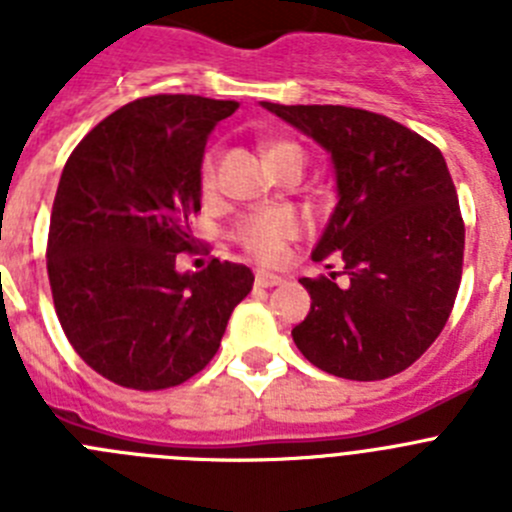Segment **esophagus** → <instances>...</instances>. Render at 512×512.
<instances>
[{
  "mask_svg": "<svg viewBox=\"0 0 512 512\" xmlns=\"http://www.w3.org/2000/svg\"><path fill=\"white\" fill-rule=\"evenodd\" d=\"M284 279L277 274H269V271H256V287H277Z\"/></svg>",
  "mask_w": 512,
  "mask_h": 512,
  "instance_id": "1",
  "label": "esophagus"
}]
</instances>
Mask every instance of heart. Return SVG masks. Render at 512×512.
I'll return each mask as SVG.
<instances>
[{"label":"heart","mask_w":512,"mask_h":512,"mask_svg":"<svg viewBox=\"0 0 512 512\" xmlns=\"http://www.w3.org/2000/svg\"><path fill=\"white\" fill-rule=\"evenodd\" d=\"M266 161L277 164L284 156H302L300 146L292 143V140H269L264 148ZM217 184V151H210L202 156L200 164V187L202 192L210 194ZM300 223L297 217L287 210H269V212H253V215L243 217L238 230H235V241L241 243L251 256H256L259 261H279L284 256V246H287L289 238H295Z\"/></svg>","instance_id":"1"}]
</instances>
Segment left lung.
<instances>
[{
	"instance_id": "obj_1",
	"label": "left lung",
	"mask_w": 512,
	"mask_h": 512,
	"mask_svg": "<svg viewBox=\"0 0 512 512\" xmlns=\"http://www.w3.org/2000/svg\"><path fill=\"white\" fill-rule=\"evenodd\" d=\"M261 104L320 143L336 169L338 205L312 261L336 253L343 271L302 279L312 305L292 328L297 348L333 377L400 374L438 338L461 282L464 220L441 151L377 112ZM336 273L349 277L343 288Z\"/></svg>"
}]
</instances>
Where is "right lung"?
<instances>
[{"label":"right lung","mask_w":512,"mask_h":512,"mask_svg":"<svg viewBox=\"0 0 512 512\" xmlns=\"http://www.w3.org/2000/svg\"><path fill=\"white\" fill-rule=\"evenodd\" d=\"M235 110L197 94L135 99L63 166L45 251L53 305L76 354L120 387L166 390L202 372L251 292L243 264L176 271L200 212L207 135Z\"/></svg>","instance_id":"1"}]
</instances>
